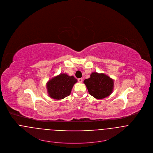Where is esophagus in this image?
<instances>
[{
    "label": "esophagus",
    "mask_w": 153,
    "mask_h": 153,
    "mask_svg": "<svg viewBox=\"0 0 153 153\" xmlns=\"http://www.w3.org/2000/svg\"><path fill=\"white\" fill-rule=\"evenodd\" d=\"M78 82H79V83H82V81H83V79H82V78H79V79H78Z\"/></svg>",
    "instance_id": "esophagus-1"
}]
</instances>
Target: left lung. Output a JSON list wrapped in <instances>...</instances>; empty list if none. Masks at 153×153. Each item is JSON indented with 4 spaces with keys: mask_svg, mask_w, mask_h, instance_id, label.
I'll return each instance as SVG.
<instances>
[{
    "mask_svg": "<svg viewBox=\"0 0 153 153\" xmlns=\"http://www.w3.org/2000/svg\"><path fill=\"white\" fill-rule=\"evenodd\" d=\"M89 94L92 97L101 99L109 97L113 92L114 81L104 74L92 72L90 78L84 80Z\"/></svg>",
    "mask_w": 153,
    "mask_h": 153,
    "instance_id": "8db88e82",
    "label": "left lung"
}]
</instances>
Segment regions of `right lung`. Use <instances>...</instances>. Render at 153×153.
<instances>
[{"label": "right lung", "instance_id": "obj_1", "mask_svg": "<svg viewBox=\"0 0 153 153\" xmlns=\"http://www.w3.org/2000/svg\"><path fill=\"white\" fill-rule=\"evenodd\" d=\"M77 79L67 74H60L47 83V89L50 97L54 99H62L69 96Z\"/></svg>", "mask_w": 153, "mask_h": 153}]
</instances>
